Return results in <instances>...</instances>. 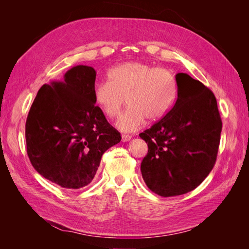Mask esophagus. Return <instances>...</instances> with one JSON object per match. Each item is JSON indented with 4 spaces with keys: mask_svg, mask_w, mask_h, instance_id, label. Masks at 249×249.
<instances>
[{
    "mask_svg": "<svg viewBox=\"0 0 249 249\" xmlns=\"http://www.w3.org/2000/svg\"><path fill=\"white\" fill-rule=\"evenodd\" d=\"M131 139H132L131 135H123V136H122V141H124V142H127V141H130Z\"/></svg>",
    "mask_w": 249,
    "mask_h": 249,
    "instance_id": "obj_1",
    "label": "esophagus"
}]
</instances>
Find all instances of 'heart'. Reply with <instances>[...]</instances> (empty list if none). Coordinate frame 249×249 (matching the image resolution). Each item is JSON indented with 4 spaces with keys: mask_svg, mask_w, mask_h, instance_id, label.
Instances as JSON below:
<instances>
[{
    "mask_svg": "<svg viewBox=\"0 0 249 249\" xmlns=\"http://www.w3.org/2000/svg\"><path fill=\"white\" fill-rule=\"evenodd\" d=\"M107 80L93 86V102L105 116L115 118L125 97L129 108L116 123L122 132L138 130L145 119L148 122L161 119L177 99L176 79L164 67L124 62L111 67L107 71Z\"/></svg>",
    "mask_w": 249,
    "mask_h": 249,
    "instance_id": "1",
    "label": "heart"
}]
</instances>
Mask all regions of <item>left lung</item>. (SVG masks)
<instances>
[{"instance_id": "1", "label": "left lung", "mask_w": 249, "mask_h": 249, "mask_svg": "<svg viewBox=\"0 0 249 249\" xmlns=\"http://www.w3.org/2000/svg\"><path fill=\"white\" fill-rule=\"evenodd\" d=\"M173 107L140 133L148 152L141 163L146 186L163 197L194 190L213 169L222 130L214 93L189 74L176 76Z\"/></svg>"}]
</instances>
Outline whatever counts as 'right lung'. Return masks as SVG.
Listing matches in <instances>:
<instances>
[{"label":"right lung","instance_id":"1","mask_svg":"<svg viewBox=\"0 0 249 249\" xmlns=\"http://www.w3.org/2000/svg\"><path fill=\"white\" fill-rule=\"evenodd\" d=\"M96 72L77 65L38 90L26 122L30 162L44 178L67 190L91 183L102 156L122 140L95 106Z\"/></svg>","mask_w":249,"mask_h":249}]
</instances>
